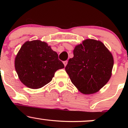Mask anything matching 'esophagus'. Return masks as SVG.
Masks as SVG:
<instances>
[{"label":"esophagus","instance_id":"1","mask_svg":"<svg viewBox=\"0 0 128 128\" xmlns=\"http://www.w3.org/2000/svg\"><path fill=\"white\" fill-rule=\"evenodd\" d=\"M67 62H68V61H64V62H63V63H64V66H66V65H67Z\"/></svg>","mask_w":128,"mask_h":128}]
</instances>
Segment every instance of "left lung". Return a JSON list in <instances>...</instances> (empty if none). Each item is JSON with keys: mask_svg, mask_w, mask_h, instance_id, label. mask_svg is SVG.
Returning a JSON list of instances; mask_svg holds the SVG:
<instances>
[{"mask_svg": "<svg viewBox=\"0 0 128 128\" xmlns=\"http://www.w3.org/2000/svg\"><path fill=\"white\" fill-rule=\"evenodd\" d=\"M73 55L65 68L72 82L85 94L98 92L111 78L112 54L102 42L87 39L76 46Z\"/></svg>", "mask_w": 128, "mask_h": 128, "instance_id": "1", "label": "left lung"}]
</instances>
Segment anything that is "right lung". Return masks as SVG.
Wrapping results in <instances>:
<instances>
[{
  "instance_id": "add662e5",
  "label": "right lung",
  "mask_w": 128,
  "mask_h": 128,
  "mask_svg": "<svg viewBox=\"0 0 128 128\" xmlns=\"http://www.w3.org/2000/svg\"><path fill=\"white\" fill-rule=\"evenodd\" d=\"M64 65L57 53L45 42H26L15 59V68L21 82L32 89L42 88L49 83L55 72Z\"/></svg>"
}]
</instances>
